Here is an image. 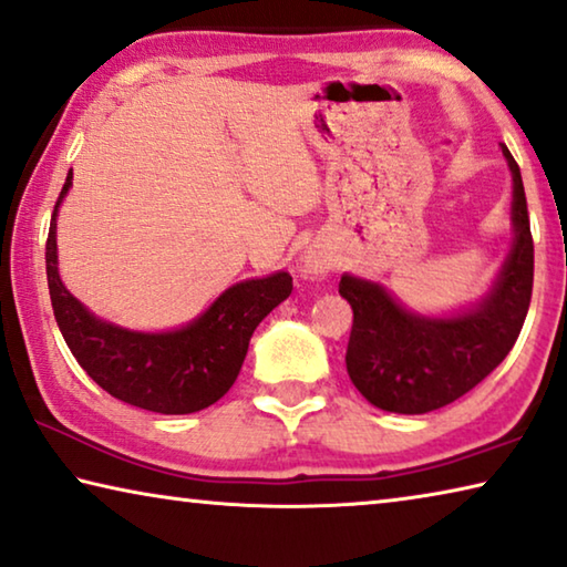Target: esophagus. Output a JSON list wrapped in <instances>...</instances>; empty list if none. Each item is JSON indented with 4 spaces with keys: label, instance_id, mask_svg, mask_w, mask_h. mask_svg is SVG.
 <instances>
[{
    "label": "esophagus",
    "instance_id": "obj_1",
    "mask_svg": "<svg viewBox=\"0 0 567 567\" xmlns=\"http://www.w3.org/2000/svg\"><path fill=\"white\" fill-rule=\"evenodd\" d=\"M332 267V259L328 255H322V251L316 249H308L302 257V272L310 275V277H326Z\"/></svg>",
    "mask_w": 567,
    "mask_h": 567
}]
</instances>
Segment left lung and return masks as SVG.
<instances>
[{
	"label": "left lung",
	"instance_id": "1",
	"mask_svg": "<svg viewBox=\"0 0 567 567\" xmlns=\"http://www.w3.org/2000/svg\"><path fill=\"white\" fill-rule=\"evenodd\" d=\"M512 227L515 239L492 290L449 318L416 316L361 277H340L338 292L353 308L346 365L350 381L375 409L426 413L464 396L515 346L533 298L535 247L529 235L523 176L509 148Z\"/></svg>",
	"mask_w": 567,
	"mask_h": 567
}]
</instances>
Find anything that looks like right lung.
<instances>
[{"mask_svg":"<svg viewBox=\"0 0 567 567\" xmlns=\"http://www.w3.org/2000/svg\"><path fill=\"white\" fill-rule=\"evenodd\" d=\"M73 186L65 178L50 221L44 262L58 328L83 371L113 399L156 413H194L217 403L237 381L249 338L290 298L292 277L275 272L224 290L209 310L166 332L128 330L95 318L68 292L58 272V212Z\"/></svg>","mask_w":567,"mask_h":567,"instance_id":"1","label":"right lung"}]
</instances>
